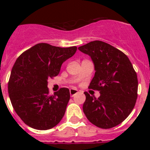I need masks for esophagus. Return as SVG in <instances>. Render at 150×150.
I'll return each instance as SVG.
<instances>
[{
    "label": "esophagus",
    "mask_w": 150,
    "mask_h": 150,
    "mask_svg": "<svg viewBox=\"0 0 150 150\" xmlns=\"http://www.w3.org/2000/svg\"><path fill=\"white\" fill-rule=\"evenodd\" d=\"M78 90L76 89V88H71L70 89V95H71V97H74V95L77 94Z\"/></svg>",
    "instance_id": "obj_1"
}]
</instances>
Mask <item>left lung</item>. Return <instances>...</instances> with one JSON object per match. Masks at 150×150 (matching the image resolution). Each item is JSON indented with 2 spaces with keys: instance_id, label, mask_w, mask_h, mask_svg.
<instances>
[{
  "instance_id": "1",
  "label": "left lung",
  "mask_w": 150,
  "mask_h": 150,
  "mask_svg": "<svg viewBox=\"0 0 150 150\" xmlns=\"http://www.w3.org/2000/svg\"><path fill=\"white\" fill-rule=\"evenodd\" d=\"M78 50L89 55L95 65V76L88 88L100 94L96 98L84 92L83 112L97 127L113 128L122 122L134 107L138 87L137 74L125 54L103 41H91Z\"/></svg>"
}]
</instances>
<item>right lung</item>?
Instances as JSON below:
<instances>
[{"label":"right lung","mask_w":150,"mask_h":150,"mask_svg":"<svg viewBox=\"0 0 150 150\" xmlns=\"http://www.w3.org/2000/svg\"><path fill=\"white\" fill-rule=\"evenodd\" d=\"M76 50V46L62 48L41 43L24 52L16 61L8 92L13 109L30 128L50 129L63 118L70 91L61 88L50 95L47 80L59 74L62 63L72 57Z\"/></svg>","instance_id":"add662e5"}]
</instances>
